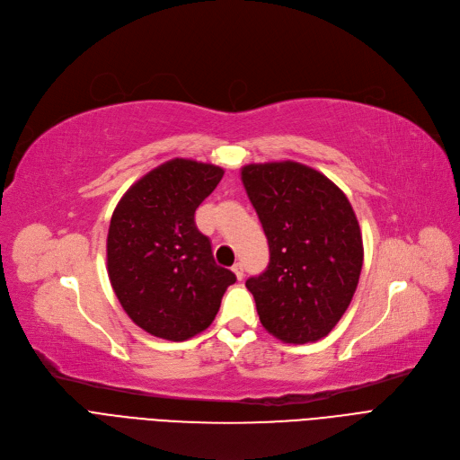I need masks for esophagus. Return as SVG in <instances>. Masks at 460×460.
<instances>
[{
	"instance_id": "obj_1",
	"label": "esophagus",
	"mask_w": 460,
	"mask_h": 460,
	"mask_svg": "<svg viewBox=\"0 0 460 460\" xmlns=\"http://www.w3.org/2000/svg\"><path fill=\"white\" fill-rule=\"evenodd\" d=\"M232 271L235 273V277H237L239 280H242V279H243V264H239V261H237V264H234Z\"/></svg>"
}]
</instances>
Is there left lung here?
I'll list each match as a JSON object with an SVG mask.
<instances>
[{
    "instance_id": "obj_1",
    "label": "left lung",
    "mask_w": 460,
    "mask_h": 460,
    "mask_svg": "<svg viewBox=\"0 0 460 460\" xmlns=\"http://www.w3.org/2000/svg\"><path fill=\"white\" fill-rule=\"evenodd\" d=\"M242 181L270 245L266 271L245 282L260 322L282 342H314L333 330L358 288V217L332 180L301 163L247 164Z\"/></svg>"
}]
</instances>
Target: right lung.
Returning <instances> with one entry per match:
<instances>
[{
    "mask_svg": "<svg viewBox=\"0 0 460 460\" xmlns=\"http://www.w3.org/2000/svg\"><path fill=\"white\" fill-rule=\"evenodd\" d=\"M225 170L172 159L147 172L118 202L106 266L123 311L153 337L187 341L215 320L235 275L215 264L194 211Z\"/></svg>",
    "mask_w": 460,
    "mask_h": 460,
    "instance_id": "add662e5",
    "label": "right lung"
}]
</instances>
